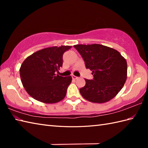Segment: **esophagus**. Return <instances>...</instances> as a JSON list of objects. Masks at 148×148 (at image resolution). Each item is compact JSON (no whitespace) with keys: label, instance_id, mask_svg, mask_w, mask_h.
Instances as JSON below:
<instances>
[{"label":"esophagus","instance_id":"obj_1","mask_svg":"<svg viewBox=\"0 0 148 148\" xmlns=\"http://www.w3.org/2000/svg\"><path fill=\"white\" fill-rule=\"evenodd\" d=\"M72 79H77V78H78V77L75 76H74V75H73V76H72Z\"/></svg>","mask_w":148,"mask_h":148}]
</instances>
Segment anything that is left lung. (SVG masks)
I'll return each instance as SVG.
<instances>
[{
    "label": "left lung",
    "instance_id": "8db88e82",
    "mask_svg": "<svg viewBox=\"0 0 148 148\" xmlns=\"http://www.w3.org/2000/svg\"><path fill=\"white\" fill-rule=\"evenodd\" d=\"M74 47L93 76V79H84L85 86L79 89L81 95L94 103H104L114 98L127 80L126 60L117 50L98 44Z\"/></svg>",
    "mask_w": 148,
    "mask_h": 148
}]
</instances>
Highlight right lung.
Here are the masks:
<instances>
[{"instance_id": "add662e5", "label": "right lung", "mask_w": 148, "mask_h": 148, "mask_svg": "<svg viewBox=\"0 0 148 148\" xmlns=\"http://www.w3.org/2000/svg\"><path fill=\"white\" fill-rule=\"evenodd\" d=\"M70 46L46 48L28 56L20 69L21 83L27 92L38 101L56 103L64 99L72 77L56 74L62 67L63 55Z\"/></svg>"}]
</instances>
